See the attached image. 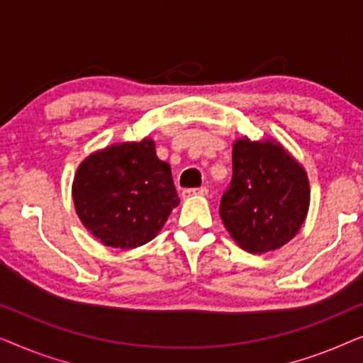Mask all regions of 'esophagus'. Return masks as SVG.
Wrapping results in <instances>:
<instances>
[{
	"label": "esophagus",
	"instance_id": "esophagus-1",
	"mask_svg": "<svg viewBox=\"0 0 363 363\" xmlns=\"http://www.w3.org/2000/svg\"><path fill=\"white\" fill-rule=\"evenodd\" d=\"M191 196H208V188L201 186V188H188V190L182 191V198L186 200V198Z\"/></svg>",
	"mask_w": 363,
	"mask_h": 363
}]
</instances>
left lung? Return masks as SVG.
Returning a JSON list of instances; mask_svg holds the SVG:
<instances>
[{
    "label": "left lung",
    "instance_id": "1",
    "mask_svg": "<svg viewBox=\"0 0 363 363\" xmlns=\"http://www.w3.org/2000/svg\"><path fill=\"white\" fill-rule=\"evenodd\" d=\"M311 205L304 167L274 138L233 143V180L220 216L236 245L266 255L287 245L304 225Z\"/></svg>",
    "mask_w": 363,
    "mask_h": 363
}]
</instances>
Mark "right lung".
I'll use <instances>...</instances> for the list:
<instances>
[{
    "mask_svg": "<svg viewBox=\"0 0 363 363\" xmlns=\"http://www.w3.org/2000/svg\"><path fill=\"white\" fill-rule=\"evenodd\" d=\"M79 220L104 246L132 250L152 241L178 206L167 162L158 160L155 142L107 145L84 158L72 182Z\"/></svg>",
    "mask_w": 363,
    "mask_h": 363,
    "instance_id": "obj_1",
    "label": "right lung"
}]
</instances>
